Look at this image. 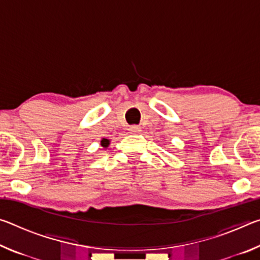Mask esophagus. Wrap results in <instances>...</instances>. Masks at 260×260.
Returning a JSON list of instances; mask_svg holds the SVG:
<instances>
[{
    "label": "esophagus",
    "instance_id": "1",
    "mask_svg": "<svg viewBox=\"0 0 260 260\" xmlns=\"http://www.w3.org/2000/svg\"><path fill=\"white\" fill-rule=\"evenodd\" d=\"M128 131L131 132V133H133V134L140 133V132H141V127H140V126H136V125H133V126L129 127Z\"/></svg>",
    "mask_w": 260,
    "mask_h": 260
}]
</instances>
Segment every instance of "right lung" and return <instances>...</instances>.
Instances as JSON below:
<instances>
[{"mask_svg": "<svg viewBox=\"0 0 260 260\" xmlns=\"http://www.w3.org/2000/svg\"><path fill=\"white\" fill-rule=\"evenodd\" d=\"M101 144H102V147L107 148V147H109V144H110V141H109L108 139H103L102 141H101Z\"/></svg>", "mask_w": 260, "mask_h": 260, "instance_id": "1", "label": "right lung"}]
</instances>
